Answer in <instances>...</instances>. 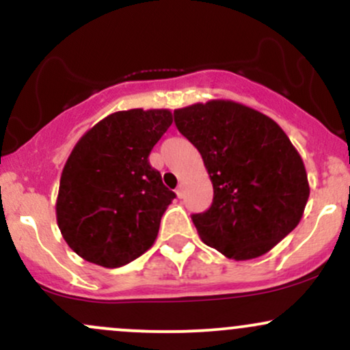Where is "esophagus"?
Segmentation results:
<instances>
[{"mask_svg": "<svg viewBox=\"0 0 350 350\" xmlns=\"http://www.w3.org/2000/svg\"><path fill=\"white\" fill-rule=\"evenodd\" d=\"M176 194H178L179 199L184 198V184L183 183H180L179 186H178V189H176Z\"/></svg>", "mask_w": 350, "mask_h": 350, "instance_id": "obj_1", "label": "esophagus"}]
</instances>
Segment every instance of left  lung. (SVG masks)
<instances>
[{"label":"left lung","mask_w":350,"mask_h":350,"mask_svg":"<svg viewBox=\"0 0 350 350\" xmlns=\"http://www.w3.org/2000/svg\"><path fill=\"white\" fill-rule=\"evenodd\" d=\"M174 123L198 148L214 187L211 207L191 215L204 243L252 260L295 230L309 198L308 174L278 123L230 100L179 108Z\"/></svg>","instance_id":"obj_1"}]
</instances>
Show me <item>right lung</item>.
<instances>
[{
	"mask_svg": "<svg viewBox=\"0 0 350 350\" xmlns=\"http://www.w3.org/2000/svg\"><path fill=\"white\" fill-rule=\"evenodd\" d=\"M171 123L170 110L116 111L74 146L60 176L55 215L64 240L83 260L118 268L154 243L176 194L148 156Z\"/></svg>",
	"mask_w": 350,
	"mask_h": 350,
	"instance_id": "obj_1",
	"label": "right lung"
}]
</instances>
